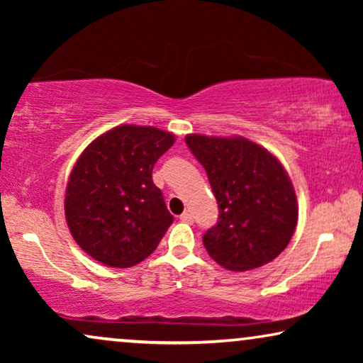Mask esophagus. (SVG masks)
Listing matches in <instances>:
<instances>
[{"mask_svg": "<svg viewBox=\"0 0 363 363\" xmlns=\"http://www.w3.org/2000/svg\"><path fill=\"white\" fill-rule=\"evenodd\" d=\"M180 221H183V223H193V216H191V213H190V211H185V213H183V215H180Z\"/></svg>", "mask_w": 363, "mask_h": 363, "instance_id": "1", "label": "esophagus"}]
</instances>
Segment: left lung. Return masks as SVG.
<instances>
[{
    "label": "left lung",
    "instance_id": "8db88e82",
    "mask_svg": "<svg viewBox=\"0 0 363 363\" xmlns=\"http://www.w3.org/2000/svg\"><path fill=\"white\" fill-rule=\"evenodd\" d=\"M206 170L220 208L203 235L208 255L230 271L264 266L284 251L297 225V198L277 158L245 137H185Z\"/></svg>",
    "mask_w": 363,
    "mask_h": 363
}]
</instances>
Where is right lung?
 <instances>
[{
  "mask_svg": "<svg viewBox=\"0 0 363 363\" xmlns=\"http://www.w3.org/2000/svg\"><path fill=\"white\" fill-rule=\"evenodd\" d=\"M173 142V133L160 128L121 125L79 157L64 210L72 238L96 261L130 267L155 251L173 216L152 170Z\"/></svg>",
  "mask_w": 363,
  "mask_h": 363,
  "instance_id": "1",
  "label": "right lung"
}]
</instances>
